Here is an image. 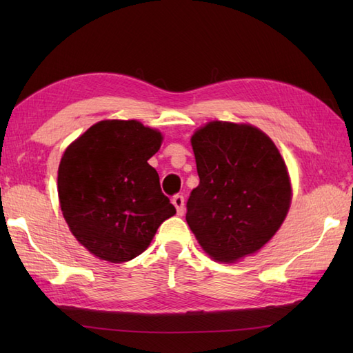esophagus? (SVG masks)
I'll use <instances>...</instances> for the list:
<instances>
[{
    "label": "esophagus",
    "mask_w": 353,
    "mask_h": 353,
    "mask_svg": "<svg viewBox=\"0 0 353 353\" xmlns=\"http://www.w3.org/2000/svg\"><path fill=\"white\" fill-rule=\"evenodd\" d=\"M172 205L176 206V211L179 215H183L185 212V197L182 194H176L174 197H172Z\"/></svg>",
    "instance_id": "esophagus-1"
}]
</instances>
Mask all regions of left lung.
<instances>
[{
	"instance_id": "8db88e82",
	"label": "left lung",
	"mask_w": 353,
	"mask_h": 353,
	"mask_svg": "<svg viewBox=\"0 0 353 353\" xmlns=\"http://www.w3.org/2000/svg\"><path fill=\"white\" fill-rule=\"evenodd\" d=\"M200 183L186 201V221L215 261L254 253L281 228L291 201L287 167L256 127L212 121L194 133Z\"/></svg>"
}]
</instances>
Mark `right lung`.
I'll use <instances>...</instances> for the list:
<instances>
[{
  "label": "right lung",
  "mask_w": 353,
  "mask_h": 353,
  "mask_svg": "<svg viewBox=\"0 0 353 353\" xmlns=\"http://www.w3.org/2000/svg\"><path fill=\"white\" fill-rule=\"evenodd\" d=\"M161 142L159 132L134 119H112L94 124L63 153L61 209L77 241L100 259L137 258L176 214L148 163Z\"/></svg>",
  "instance_id": "obj_1"
}]
</instances>
